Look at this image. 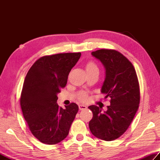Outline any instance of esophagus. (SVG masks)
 Here are the masks:
<instances>
[{
	"label": "esophagus",
	"mask_w": 160,
	"mask_h": 160,
	"mask_svg": "<svg viewBox=\"0 0 160 160\" xmlns=\"http://www.w3.org/2000/svg\"><path fill=\"white\" fill-rule=\"evenodd\" d=\"M87 109V107L84 104H79V109L80 110H83Z\"/></svg>",
	"instance_id": "34e87169"
}]
</instances>
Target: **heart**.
Instances as JSON below:
<instances>
[{
    "mask_svg": "<svg viewBox=\"0 0 160 160\" xmlns=\"http://www.w3.org/2000/svg\"><path fill=\"white\" fill-rule=\"evenodd\" d=\"M95 69H98L97 68V65L94 63V62H88L86 65V70L87 72L90 71V70H95ZM79 99L81 100V101L85 102L88 99V94H87L86 92H81L79 94Z\"/></svg>",
    "mask_w": 160,
    "mask_h": 160,
    "instance_id": "obj_1",
    "label": "heart"
}]
</instances>
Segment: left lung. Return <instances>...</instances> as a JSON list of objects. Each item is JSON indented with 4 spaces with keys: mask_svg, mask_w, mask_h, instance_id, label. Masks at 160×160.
<instances>
[{
    "mask_svg": "<svg viewBox=\"0 0 160 160\" xmlns=\"http://www.w3.org/2000/svg\"><path fill=\"white\" fill-rule=\"evenodd\" d=\"M92 56L105 68L101 92L104 98L110 97L111 104L104 112L95 105L88 107L93 113L89 127L97 138L112 141L126 132L138 109V80L132 64L118 51L100 49L92 51Z\"/></svg>",
    "mask_w": 160,
    "mask_h": 160,
    "instance_id": "8db88e82",
    "label": "left lung"
}]
</instances>
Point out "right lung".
I'll return each mask as SVG.
<instances>
[{"mask_svg":"<svg viewBox=\"0 0 160 160\" xmlns=\"http://www.w3.org/2000/svg\"><path fill=\"white\" fill-rule=\"evenodd\" d=\"M80 56L81 53H66L44 56L26 75L21 109L32 133L44 144L54 145L66 138L78 112L75 103L63 109L56 102Z\"/></svg>","mask_w":160,"mask_h":160,"instance_id":"1","label":"right lung"}]
</instances>
